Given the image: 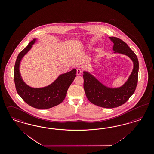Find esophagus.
I'll return each instance as SVG.
<instances>
[{"label":"esophagus","instance_id":"34e87169","mask_svg":"<svg viewBox=\"0 0 154 154\" xmlns=\"http://www.w3.org/2000/svg\"><path fill=\"white\" fill-rule=\"evenodd\" d=\"M76 72H77V75H80L82 73V70L79 69H77V71H76Z\"/></svg>","mask_w":154,"mask_h":154}]
</instances>
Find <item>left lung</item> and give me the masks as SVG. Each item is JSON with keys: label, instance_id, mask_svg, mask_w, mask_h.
<instances>
[{"label": "left lung", "instance_id": "obj_1", "mask_svg": "<svg viewBox=\"0 0 154 154\" xmlns=\"http://www.w3.org/2000/svg\"><path fill=\"white\" fill-rule=\"evenodd\" d=\"M108 38L114 43V54L126 55L132 61L134 66L131 74L122 86L110 87L103 84L90 72L83 71V86L86 97L90 102L103 108H113L125 104L135 91L139 62L135 54L125 42L116 37Z\"/></svg>", "mask_w": 154, "mask_h": 154}]
</instances>
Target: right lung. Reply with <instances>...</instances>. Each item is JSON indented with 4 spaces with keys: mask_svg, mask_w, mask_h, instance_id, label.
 I'll return each mask as SVG.
<instances>
[{
    "mask_svg": "<svg viewBox=\"0 0 154 154\" xmlns=\"http://www.w3.org/2000/svg\"><path fill=\"white\" fill-rule=\"evenodd\" d=\"M37 40L35 38L20 52L16 60L14 67V81L19 95L30 106L38 109H48L56 106L63 102L69 87L76 77V69H73L67 73L59 75L49 85L34 88L27 85L22 79L20 65L23 57L31 49Z\"/></svg>",
    "mask_w": 154,
    "mask_h": 154,
    "instance_id": "1",
    "label": "right lung"
}]
</instances>
